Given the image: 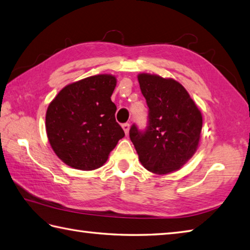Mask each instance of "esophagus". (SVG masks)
<instances>
[{"instance_id": "34e87169", "label": "esophagus", "mask_w": 250, "mask_h": 250, "mask_svg": "<svg viewBox=\"0 0 250 250\" xmlns=\"http://www.w3.org/2000/svg\"><path fill=\"white\" fill-rule=\"evenodd\" d=\"M122 127H123L125 134L128 135V132H129V124L128 123H125V124L122 125Z\"/></svg>"}]
</instances>
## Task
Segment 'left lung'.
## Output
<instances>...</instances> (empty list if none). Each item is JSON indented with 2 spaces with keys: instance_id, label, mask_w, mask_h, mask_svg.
I'll use <instances>...</instances> for the list:
<instances>
[{
  "instance_id": "left-lung-1",
  "label": "left lung",
  "mask_w": 250,
  "mask_h": 250,
  "mask_svg": "<svg viewBox=\"0 0 250 250\" xmlns=\"http://www.w3.org/2000/svg\"><path fill=\"white\" fill-rule=\"evenodd\" d=\"M138 82L149 106L146 130L132 125L129 137L146 169L157 175L176 171L195 153L203 116L183 86L174 79L140 73Z\"/></svg>"
}]
</instances>
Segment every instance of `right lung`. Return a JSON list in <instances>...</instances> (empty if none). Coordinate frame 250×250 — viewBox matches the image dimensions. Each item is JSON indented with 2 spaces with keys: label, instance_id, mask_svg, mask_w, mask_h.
<instances>
[{
  "label": "right lung",
  "instance_id": "obj_1",
  "mask_svg": "<svg viewBox=\"0 0 250 250\" xmlns=\"http://www.w3.org/2000/svg\"><path fill=\"white\" fill-rule=\"evenodd\" d=\"M115 86L114 75H93L67 85L49 104L47 138L64 164L81 170L97 169L125 136L111 100Z\"/></svg>",
  "mask_w": 250,
  "mask_h": 250
}]
</instances>
